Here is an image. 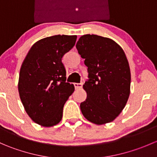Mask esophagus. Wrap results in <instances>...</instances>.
Listing matches in <instances>:
<instances>
[{
    "mask_svg": "<svg viewBox=\"0 0 157 157\" xmlns=\"http://www.w3.org/2000/svg\"><path fill=\"white\" fill-rule=\"evenodd\" d=\"M74 86H75V89H77V90H78V89H81L82 86H83V83H74Z\"/></svg>",
    "mask_w": 157,
    "mask_h": 157,
    "instance_id": "1",
    "label": "esophagus"
}]
</instances>
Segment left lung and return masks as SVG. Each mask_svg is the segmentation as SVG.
Masks as SVG:
<instances>
[{"instance_id":"obj_1","label":"left lung","mask_w":157,"mask_h":157,"mask_svg":"<svg viewBox=\"0 0 157 157\" xmlns=\"http://www.w3.org/2000/svg\"><path fill=\"white\" fill-rule=\"evenodd\" d=\"M88 67L83 88L86 99L80 103L83 116L101 125L114 121L125 107L131 91V71L125 53L112 39L83 35L76 45Z\"/></svg>"}]
</instances>
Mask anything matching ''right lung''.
Returning a JSON list of instances; mask_svg holds the SVG:
<instances>
[{
	"label": "right lung",
	"mask_w": 157,
	"mask_h": 157,
	"mask_svg": "<svg viewBox=\"0 0 157 157\" xmlns=\"http://www.w3.org/2000/svg\"><path fill=\"white\" fill-rule=\"evenodd\" d=\"M77 36L57 35L37 41L20 67L18 90L26 113L34 122L52 127L61 121L63 108L74 86L65 82L61 58L75 45Z\"/></svg>",
	"instance_id": "1"
}]
</instances>
